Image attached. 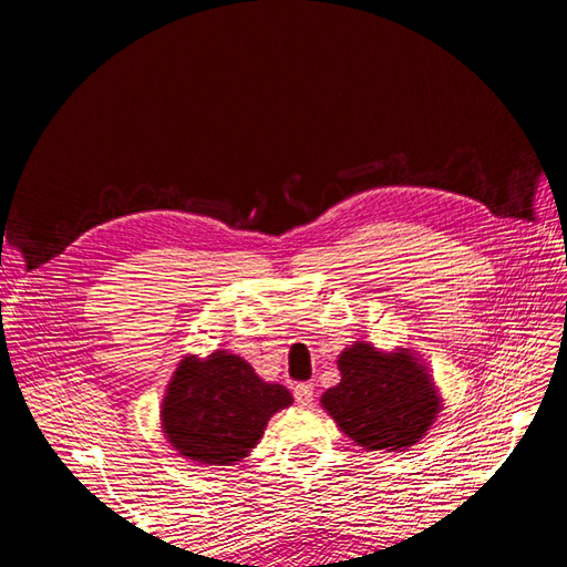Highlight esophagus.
Wrapping results in <instances>:
<instances>
[{
  "instance_id": "esophagus-1",
  "label": "esophagus",
  "mask_w": 567,
  "mask_h": 567,
  "mask_svg": "<svg viewBox=\"0 0 567 567\" xmlns=\"http://www.w3.org/2000/svg\"><path fill=\"white\" fill-rule=\"evenodd\" d=\"M293 398L302 409H310L315 404V388L307 385V383H298L293 388Z\"/></svg>"
}]
</instances>
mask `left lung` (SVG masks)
<instances>
[{
    "label": "left lung",
    "mask_w": 567,
    "mask_h": 567,
    "mask_svg": "<svg viewBox=\"0 0 567 567\" xmlns=\"http://www.w3.org/2000/svg\"><path fill=\"white\" fill-rule=\"evenodd\" d=\"M338 369L340 383L321 394V406L364 450H406L433 425L440 394L411 350L381 352L357 340Z\"/></svg>",
    "instance_id": "1"
}]
</instances>
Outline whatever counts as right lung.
Wrapping results in <instances>:
<instances>
[{
  "label": "right lung",
  "mask_w": 567,
  "mask_h": 567,
  "mask_svg": "<svg viewBox=\"0 0 567 567\" xmlns=\"http://www.w3.org/2000/svg\"><path fill=\"white\" fill-rule=\"evenodd\" d=\"M293 404L279 383H265L244 357L217 350L184 357L165 390L163 433L173 447L208 466H231L262 437L267 421Z\"/></svg>",
  "instance_id": "1"
}]
</instances>
